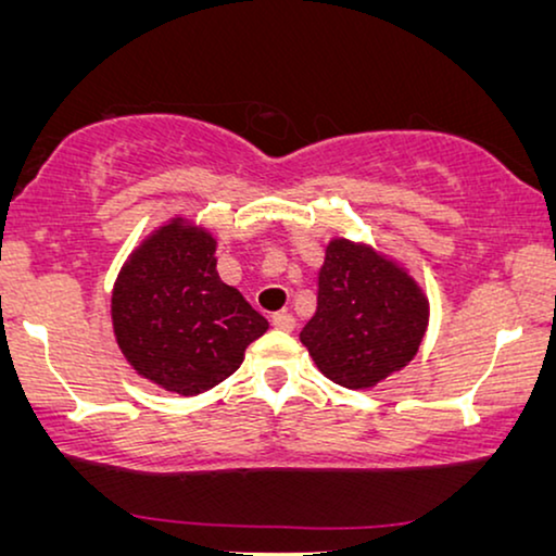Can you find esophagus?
<instances>
[{
  "label": "esophagus",
  "mask_w": 556,
  "mask_h": 556,
  "mask_svg": "<svg viewBox=\"0 0 556 556\" xmlns=\"http://www.w3.org/2000/svg\"><path fill=\"white\" fill-rule=\"evenodd\" d=\"M273 326H276V329H280V331H293L295 329V318H293V314H288V311H280V314H273Z\"/></svg>",
  "instance_id": "obj_1"
}]
</instances>
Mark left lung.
Wrapping results in <instances>:
<instances>
[{
  "label": "left lung",
  "mask_w": 556,
  "mask_h": 556,
  "mask_svg": "<svg viewBox=\"0 0 556 556\" xmlns=\"http://www.w3.org/2000/svg\"><path fill=\"white\" fill-rule=\"evenodd\" d=\"M316 301L301 344L346 390H369L407 367L428 331L430 303L417 280L364 242L326 245Z\"/></svg>",
  "instance_id": "obj_1"
}]
</instances>
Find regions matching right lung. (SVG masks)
<instances>
[{"instance_id": "right-lung-1", "label": "right lung", "mask_w": 556, "mask_h": 556, "mask_svg": "<svg viewBox=\"0 0 556 556\" xmlns=\"http://www.w3.org/2000/svg\"><path fill=\"white\" fill-rule=\"evenodd\" d=\"M217 240L185 217L128 255L111 293L116 344L136 375L194 397L240 367L268 321L217 276Z\"/></svg>"}]
</instances>
